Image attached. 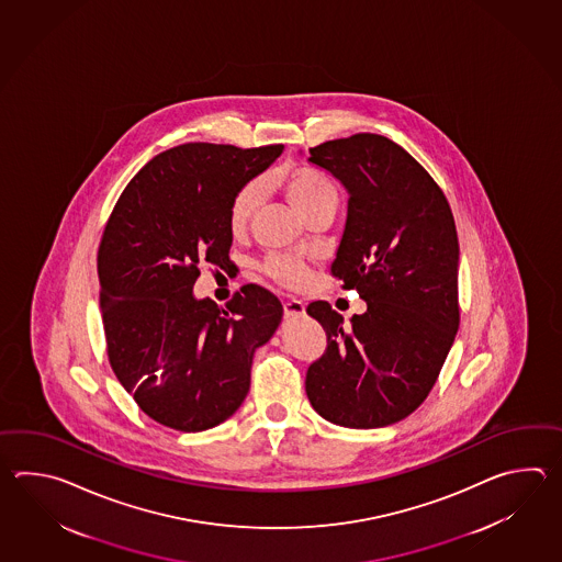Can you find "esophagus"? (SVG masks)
<instances>
[{
    "instance_id": "1",
    "label": "esophagus",
    "mask_w": 562,
    "mask_h": 562,
    "mask_svg": "<svg viewBox=\"0 0 562 562\" xmlns=\"http://www.w3.org/2000/svg\"><path fill=\"white\" fill-rule=\"evenodd\" d=\"M283 310H285L286 317H299L305 313V303L299 299H286Z\"/></svg>"
}]
</instances>
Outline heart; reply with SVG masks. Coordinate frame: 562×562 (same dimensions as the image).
<instances>
[{
	"label": "heart",
	"mask_w": 562,
	"mask_h": 562,
	"mask_svg": "<svg viewBox=\"0 0 562 562\" xmlns=\"http://www.w3.org/2000/svg\"><path fill=\"white\" fill-rule=\"evenodd\" d=\"M277 182L285 192L286 199L303 216L310 215L315 209L325 204L337 206V189L319 168L310 167V165L289 167L277 177ZM261 194L263 192L257 182H249L235 192L228 206L231 233L240 235L251 225L252 216L261 204ZM265 273L286 286L301 285L307 277L305 265L289 255H271L265 261Z\"/></svg>",
	"instance_id": "1"
}]
</instances>
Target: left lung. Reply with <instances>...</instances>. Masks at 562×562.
Returning <instances> with one entry per match:
<instances>
[{"instance_id": "8db88e82", "label": "left lung", "mask_w": 562, "mask_h": 562, "mask_svg": "<svg viewBox=\"0 0 562 562\" xmlns=\"http://www.w3.org/2000/svg\"><path fill=\"white\" fill-rule=\"evenodd\" d=\"M346 187L347 221L331 263L368 310L349 323L327 301L307 313L327 335L305 392L344 428H383L428 397L460 325L458 235L428 170L394 140L361 132L310 148Z\"/></svg>"}]
</instances>
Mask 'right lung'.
<instances>
[{"label":"right lung","instance_id":"add662e5","mask_svg":"<svg viewBox=\"0 0 562 562\" xmlns=\"http://www.w3.org/2000/svg\"><path fill=\"white\" fill-rule=\"evenodd\" d=\"M281 144L189 143L155 156L126 184L98 249L110 366L148 418L179 431L215 428L239 409L252 356L276 334L283 305L245 285L218 307L196 299L201 265L227 271L228 206Z\"/></svg>","mask_w":562,"mask_h":562}]
</instances>
